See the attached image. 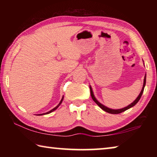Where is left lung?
Listing matches in <instances>:
<instances>
[{
	"label": "left lung",
	"mask_w": 157,
	"mask_h": 157,
	"mask_svg": "<svg viewBox=\"0 0 157 157\" xmlns=\"http://www.w3.org/2000/svg\"><path fill=\"white\" fill-rule=\"evenodd\" d=\"M145 82H146V77L145 76L144 82H143V89H142V90H141V91H140V94H139V96L137 97L136 99L134 101V102H133L132 103L131 105H128V106H127V107H124V108H123V109H111L107 108V107H105V106L102 105V104H101V103H100L96 99H95V98L94 97V94H93V91H92V89H91V86H90V91H91V98H92L93 100H94V102H95V103H96V104H97L98 106H99V107H100L101 109H102V110H104L105 111H106V112H108V113H109L118 114V113H122V112H123V111L127 110V109H129V108L134 107V106L135 105H136L138 102H139V100H140V97H141V95H142V94H143V91H144V87H145Z\"/></svg>",
	"instance_id": "8db88e82"
}]
</instances>
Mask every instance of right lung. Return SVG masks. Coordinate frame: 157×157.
Wrapping results in <instances>:
<instances>
[{"label":"right lung","instance_id":"right-lung-1","mask_svg":"<svg viewBox=\"0 0 157 157\" xmlns=\"http://www.w3.org/2000/svg\"><path fill=\"white\" fill-rule=\"evenodd\" d=\"M63 96L62 97V100H61V101H60V102L59 103V105H58L57 107H55L54 109H52V110H50V111H48V112H47V113H42V114H39V115H45V114H48V113H51V112H52L53 111H55V110H56L59 107V106L62 104V101H63Z\"/></svg>","mask_w":157,"mask_h":157}]
</instances>
